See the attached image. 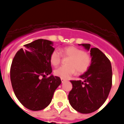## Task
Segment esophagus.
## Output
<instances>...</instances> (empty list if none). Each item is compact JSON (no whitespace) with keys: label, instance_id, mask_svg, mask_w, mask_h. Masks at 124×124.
<instances>
[{"label":"esophagus","instance_id":"esophagus-1","mask_svg":"<svg viewBox=\"0 0 124 124\" xmlns=\"http://www.w3.org/2000/svg\"><path fill=\"white\" fill-rule=\"evenodd\" d=\"M61 82H62V83H63L64 81H66V80L64 79H63V78H61Z\"/></svg>","mask_w":124,"mask_h":124}]
</instances>
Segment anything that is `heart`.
I'll return each mask as SVG.
<instances>
[{
	"mask_svg": "<svg viewBox=\"0 0 124 124\" xmlns=\"http://www.w3.org/2000/svg\"><path fill=\"white\" fill-rule=\"evenodd\" d=\"M61 54L63 56L70 58L68 65L69 66H61L54 70L56 76L61 78L68 79L75 73H84L89 69L91 63L90 56L84 53L83 50L75 46H68L61 49ZM61 55L58 50H54L50 56V62L54 66L58 65L61 62Z\"/></svg>",
	"mask_w": 124,
	"mask_h": 124,
	"instance_id": "1",
	"label": "heart"
}]
</instances>
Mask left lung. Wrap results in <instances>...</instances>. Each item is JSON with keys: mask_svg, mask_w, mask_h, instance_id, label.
I'll return each mask as SVG.
<instances>
[{"mask_svg": "<svg viewBox=\"0 0 124 124\" xmlns=\"http://www.w3.org/2000/svg\"><path fill=\"white\" fill-rule=\"evenodd\" d=\"M79 45L90 51L91 63L87 71L79 76L81 80L71 81L73 88L68 99L76 111L89 114L100 108L109 96L112 78L111 63L97 48H91V45L86 43Z\"/></svg>", "mask_w": 124, "mask_h": 124, "instance_id": "obj_1", "label": "left lung"}]
</instances>
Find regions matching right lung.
<instances>
[{"label": "right lung", "mask_w": 124, "mask_h": 124, "mask_svg": "<svg viewBox=\"0 0 124 124\" xmlns=\"http://www.w3.org/2000/svg\"><path fill=\"white\" fill-rule=\"evenodd\" d=\"M53 42L38 39L25 45L17 52L10 68V80L15 95L31 110H40L50 104L61 79L51 74L50 56ZM47 75H50L48 78Z\"/></svg>", "instance_id": "add662e5"}]
</instances>
